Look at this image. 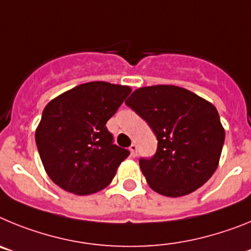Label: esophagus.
Listing matches in <instances>:
<instances>
[{
	"label": "esophagus",
	"mask_w": 251,
	"mask_h": 251,
	"mask_svg": "<svg viewBox=\"0 0 251 251\" xmlns=\"http://www.w3.org/2000/svg\"><path fill=\"white\" fill-rule=\"evenodd\" d=\"M129 151H130V156H132V157L137 156V145H136V143H132V145H130Z\"/></svg>",
	"instance_id": "esophagus-1"
}]
</instances>
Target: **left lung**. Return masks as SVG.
Masks as SVG:
<instances>
[{"mask_svg": "<svg viewBox=\"0 0 251 251\" xmlns=\"http://www.w3.org/2000/svg\"><path fill=\"white\" fill-rule=\"evenodd\" d=\"M158 141L139 166L153 191L179 197L201 187L219 166L225 130L210 101L175 85L145 86L126 100Z\"/></svg>", "mask_w": 251, "mask_h": 251, "instance_id": "1", "label": "left lung"}]
</instances>
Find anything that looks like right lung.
Segmentation results:
<instances>
[{
	"label": "right lung",
	"mask_w": 251,
	"mask_h": 251,
	"mask_svg": "<svg viewBox=\"0 0 251 251\" xmlns=\"http://www.w3.org/2000/svg\"><path fill=\"white\" fill-rule=\"evenodd\" d=\"M132 92L105 81L77 85L45 106L35 139L52 182L75 195H90L112 182L129 151L113 145L106 122Z\"/></svg>",
	"instance_id": "1"
}]
</instances>
